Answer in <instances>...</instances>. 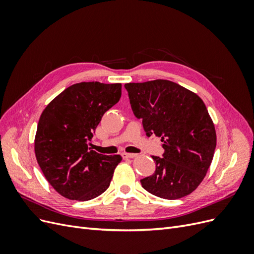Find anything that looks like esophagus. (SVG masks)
Returning a JSON list of instances; mask_svg holds the SVG:
<instances>
[{
	"label": "esophagus",
	"instance_id": "esophagus-1",
	"mask_svg": "<svg viewBox=\"0 0 254 254\" xmlns=\"http://www.w3.org/2000/svg\"><path fill=\"white\" fill-rule=\"evenodd\" d=\"M123 158H125V159H131V158H134V157H136V153H128V152H124L123 153Z\"/></svg>",
	"mask_w": 254,
	"mask_h": 254
}]
</instances>
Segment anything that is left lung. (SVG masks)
<instances>
[{
    "instance_id": "8db88e82",
    "label": "left lung",
    "mask_w": 254,
    "mask_h": 254,
    "mask_svg": "<svg viewBox=\"0 0 254 254\" xmlns=\"http://www.w3.org/2000/svg\"><path fill=\"white\" fill-rule=\"evenodd\" d=\"M132 111L147 136L161 137L163 158L152 156L156 172L141 180L160 198L179 199L203 180L216 147L214 123L202 99L165 79L126 83Z\"/></svg>"
}]
</instances>
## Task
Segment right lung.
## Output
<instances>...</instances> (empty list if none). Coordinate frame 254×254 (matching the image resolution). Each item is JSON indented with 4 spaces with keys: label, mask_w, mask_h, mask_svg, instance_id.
I'll use <instances>...</instances> for the list:
<instances>
[{
    "label": "right lung",
    "mask_w": 254,
    "mask_h": 254,
    "mask_svg": "<svg viewBox=\"0 0 254 254\" xmlns=\"http://www.w3.org/2000/svg\"><path fill=\"white\" fill-rule=\"evenodd\" d=\"M121 95V83H75L41 113L35 155L45 179L61 196L87 201L109 188L122 157L101 155L89 145L103 115Z\"/></svg>",
    "instance_id": "right-lung-1"
}]
</instances>
